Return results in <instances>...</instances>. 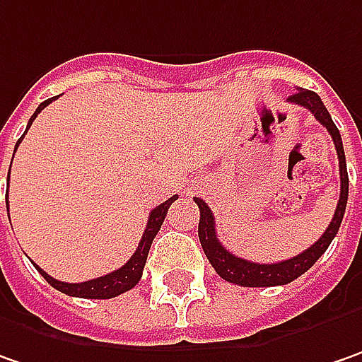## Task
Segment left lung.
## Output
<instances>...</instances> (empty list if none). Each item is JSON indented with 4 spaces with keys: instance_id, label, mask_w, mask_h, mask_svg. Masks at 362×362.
Listing matches in <instances>:
<instances>
[{
    "instance_id": "8db88e82",
    "label": "left lung",
    "mask_w": 362,
    "mask_h": 362,
    "mask_svg": "<svg viewBox=\"0 0 362 362\" xmlns=\"http://www.w3.org/2000/svg\"><path fill=\"white\" fill-rule=\"evenodd\" d=\"M288 103L306 107L308 111L320 121L324 127L328 129V134L332 135L334 148L338 153V168H340V198H338L337 211L330 221L328 228L324 230V235L312 245L306 251H302L300 255L291 257V259L279 261V263H253L249 259H241L237 255H233L227 251L221 241L216 239V228H214V216H212L209 204L202 198H194V202L200 209V223H198V239L204 249L206 259L211 261L214 272L221 275L223 279H227L228 284H237L243 288H269V286H286L293 279H298L302 274H306L308 269L322 257V253L328 249V245L332 243V239L337 237L344 209H346V200H349V172H346V158H344V148H342V137L340 132L334 125V121L330 117L328 109L324 107L322 99L308 88H298L291 95Z\"/></svg>"
}]
</instances>
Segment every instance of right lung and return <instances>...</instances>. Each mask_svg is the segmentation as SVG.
Instances as JSON below:
<instances>
[{
	"instance_id": "add662e5",
	"label": "right lung",
	"mask_w": 362,
	"mask_h": 362,
	"mask_svg": "<svg viewBox=\"0 0 362 362\" xmlns=\"http://www.w3.org/2000/svg\"><path fill=\"white\" fill-rule=\"evenodd\" d=\"M56 99H58V97H52V99H46L44 103H40V107L36 109V113L30 117V121H28V127H25L24 135L28 134V129H30L32 121L38 117L40 111H42L44 107H48L52 101H56ZM24 135L18 139L16 150H18L20 141L24 139ZM11 160H13V158H11ZM8 186H9V172H8ZM176 198H178V194H174L172 198H168L165 202H162L160 206H156V209L150 212L148 227H146V230H144V237H141V241H139V245H137L135 253L132 255V259L127 261L123 267L115 269L113 274L103 275V277H97V279H88V281H81V284H66V281H58V279H54V277H50V275L46 274L44 269H40L36 263H34V265H36V269H38L40 274H42V277H44L52 288H56L58 291H62V293H66V296L88 298V300H109V298H115V296L123 293V291H129L132 288H135V286L139 284L141 274H144V265H146L148 253H150L151 241H153V237L158 235V230H160L162 223H164L165 214H168V209H170V204H172ZM6 204H8V214H9L8 200H6Z\"/></svg>"
}]
</instances>
